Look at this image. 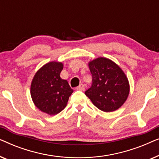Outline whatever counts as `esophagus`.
Here are the masks:
<instances>
[{"label": "esophagus", "mask_w": 159, "mask_h": 159, "mask_svg": "<svg viewBox=\"0 0 159 159\" xmlns=\"http://www.w3.org/2000/svg\"><path fill=\"white\" fill-rule=\"evenodd\" d=\"M84 88H84V84H80V85L78 86L77 88H76V89H77V90H81V91H84Z\"/></svg>", "instance_id": "esophagus-1"}]
</instances>
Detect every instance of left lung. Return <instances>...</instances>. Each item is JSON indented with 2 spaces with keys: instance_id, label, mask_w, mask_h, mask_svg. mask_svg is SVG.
Returning <instances> with one entry per match:
<instances>
[{
  "instance_id": "1",
  "label": "left lung",
  "mask_w": 159,
  "mask_h": 159,
  "mask_svg": "<svg viewBox=\"0 0 159 159\" xmlns=\"http://www.w3.org/2000/svg\"><path fill=\"white\" fill-rule=\"evenodd\" d=\"M88 66L93 84L85 91L94 106L104 112H111L121 107L129 93V83L122 69L113 61L99 57L90 61Z\"/></svg>"
}]
</instances>
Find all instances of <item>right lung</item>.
<instances>
[{
  "mask_svg": "<svg viewBox=\"0 0 159 159\" xmlns=\"http://www.w3.org/2000/svg\"><path fill=\"white\" fill-rule=\"evenodd\" d=\"M61 62L47 63L39 69L32 79L30 94L35 106L41 111L56 115L66 107L73 93L68 82L60 77Z\"/></svg>",
  "mask_w": 159,
  "mask_h": 159,
  "instance_id": "add662e5",
  "label": "right lung"
}]
</instances>
